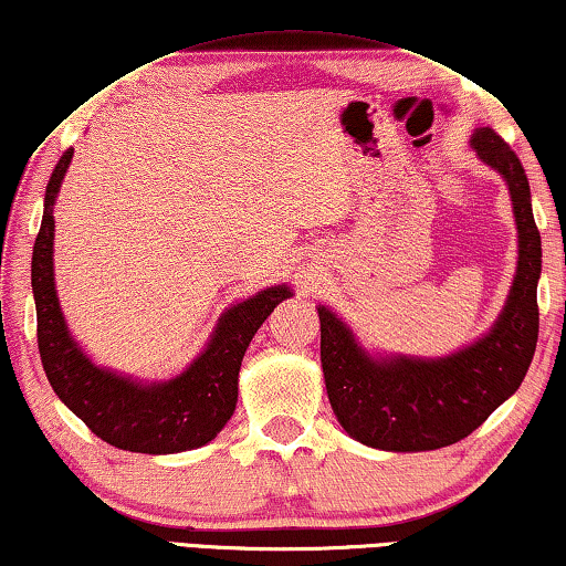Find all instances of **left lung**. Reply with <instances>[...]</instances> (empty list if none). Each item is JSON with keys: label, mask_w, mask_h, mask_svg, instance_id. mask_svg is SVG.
<instances>
[{"label": "left lung", "mask_w": 566, "mask_h": 566, "mask_svg": "<svg viewBox=\"0 0 566 566\" xmlns=\"http://www.w3.org/2000/svg\"><path fill=\"white\" fill-rule=\"evenodd\" d=\"M471 146L506 181L518 232L514 283L489 334L434 359L371 354L332 308L318 306L328 402L342 428L361 446L387 453L453 446L516 392L534 359L542 234L532 212V189L518 156L493 128H475Z\"/></svg>", "instance_id": "left-lung-1"}]
</instances>
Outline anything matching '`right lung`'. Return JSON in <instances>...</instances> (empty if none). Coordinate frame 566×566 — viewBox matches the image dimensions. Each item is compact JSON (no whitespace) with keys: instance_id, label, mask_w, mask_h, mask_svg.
Wrapping results in <instances>:
<instances>
[{"instance_id":"add662e5","label":"right lung","mask_w":566,"mask_h":566,"mask_svg":"<svg viewBox=\"0 0 566 566\" xmlns=\"http://www.w3.org/2000/svg\"><path fill=\"white\" fill-rule=\"evenodd\" d=\"M73 149L60 156L45 189V210L32 248V293L38 308L42 367L67 410L93 434L132 453L169 455L202 448L217 438L238 405L240 364L250 342L277 303L291 298L289 285H271L224 308L217 326L185 371L171 379L142 381L132 374L98 367L75 342L55 291V199Z\"/></svg>"}]
</instances>
